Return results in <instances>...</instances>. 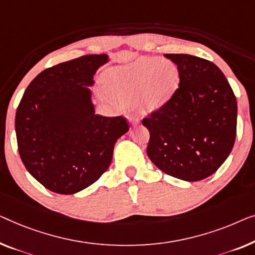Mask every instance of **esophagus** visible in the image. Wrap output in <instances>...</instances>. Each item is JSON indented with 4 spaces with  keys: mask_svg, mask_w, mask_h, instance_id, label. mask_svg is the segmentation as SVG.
<instances>
[{
    "mask_svg": "<svg viewBox=\"0 0 255 255\" xmlns=\"http://www.w3.org/2000/svg\"><path fill=\"white\" fill-rule=\"evenodd\" d=\"M128 121H130V124L132 125V127H135V125H138L139 122H140L138 117H130V120H128Z\"/></svg>",
    "mask_w": 255,
    "mask_h": 255,
    "instance_id": "obj_1",
    "label": "esophagus"
}]
</instances>
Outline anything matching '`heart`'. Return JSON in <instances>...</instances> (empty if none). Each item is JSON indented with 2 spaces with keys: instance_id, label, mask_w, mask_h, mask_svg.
I'll use <instances>...</instances> for the list:
<instances>
[{
  "instance_id": "b5f03b06",
  "label": "heart",
  "mask_w": 255,
  "mask_h": 255,
  "mask_svg": "<svg viewBox=\"0 0 255 255\" xmlns=\"http://www.w3.org/2000/svg\"><path fill=\"white\" fill-rule=\"evenodd\" d=\"M176 64L158 57H141L130 64L117 66L106 76L110 95L121 103H131L143 114L163 108L179 87Z\"/></svg>"
}]
</instances>
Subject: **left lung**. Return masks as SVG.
Wrapping results in <instances>:
<instances>
[{"label": "left lung", "instance_id": "1", "mask_svg": "<svg viewBox=\"0 0 255 255\" xmlns=\"http://www.w3.org/2000/svg\"><path fill=\"white\" fill-rule=\"evenodd\" d=\"M177 65L179 87L163 108L142 120L150 138L147 155L168 175L198 182L213 175L231 153L237 100L223 72L189 54H165Z\"/></svg>", "mask_w": 255, "mask_h": 255}]
</instances>
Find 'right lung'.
Segmentation results:
<instances>
[{
  "instance_id": "obj_1",
  "label": "right lung",
  "mask_w": 255,
  "mask_h": 255,
  "mask_svg": "<svg viewBox=\"0 0 255 255\" xmlns=\"http://www.w3.org/2000/svg\"><path fill=\"white\" fill-rule=\"evenodd\" d=\"M107 54L85 55L39 73L16 112L18 152L46 189L73 194L100 178L128 125L122 116L95 114L91 86Z\"/></svg>"
}]
</instances>
